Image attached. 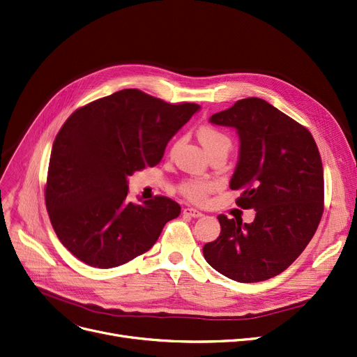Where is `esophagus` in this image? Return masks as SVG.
Segmentation results:
<instances>
[{"label": "esophagus", "mask_w": 357, "mask_h": 357, "mask_svg": "<svg viewBox=\"0 0 357 357\" xmlns=\"http://www.w3.org/2000/svg\"><path fill=\"white\" fill-rule=\"evenodd\" d=\"M183 215H190V217H201L203 215V213L201 211H198V210H195V208H192V207H188V208H183Z\"/></svg>", "instance_id": "obj_1"}]
</instances>
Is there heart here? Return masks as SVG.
<instances>
[{"label":"heart","instance_id":"1","mask_svg":"<svg viewBox=\"0 0 357 357\" xmlns=\"http://www.w3.org/2000/svg\"><path fill=\"white\" fill-rule=\"evenodd\" d=\"M197 137L208 156L215 151H225L227 154L231 147L230 137L225 131L213 126H201L197 130ZM211 190L213 183L207 179L199 178L183 179L178 185V192L188 201H191V203H203Z\"/></svg>","mask_w":357,"mask_h":357}]
</instances>
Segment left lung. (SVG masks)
<instances>
[{"label":"left lung","mask_w":357,"mask_h":357,"mask_svg":"<svg viewBox=\"0 0 357 357\" xmlns=\"http://www.w3.org/2000/svg\"><path fill=\"white\" fill-rule=\"evenodd\" d=\"M236 128L239 162L230 181L236 204L257 211L252 223L220 214V235L203 248L208 264L239 283L283 273L315 235L324 211V170L312 134L259 98L214 114Z\"/></svg>","instance_id":"left-lung-1"}]
</instances>
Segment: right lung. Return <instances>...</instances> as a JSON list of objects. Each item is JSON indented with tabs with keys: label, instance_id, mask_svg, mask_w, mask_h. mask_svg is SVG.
Returning <instances> with one entry per match:
<instances>
[{
	"label": "right lung",
	"instance_id": "obj_1",
	"mask_svg": "<svg viewBox=\"0 0 357 357\" xmlns=\"http://www.w3.org/2000/svg\"><path fill=\"white\" fill-rule=\"evenodd\" d=\"M198 109L126 89L70 115L52 146L45 203L58 239L75 258L114 268L156 243L181 206L163 195L131 203L127 178L156 166Z\"/></svg>",
	"mask_w": 357,
	"mask_h": 357
}]
</instances>
